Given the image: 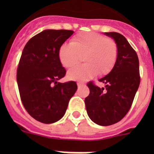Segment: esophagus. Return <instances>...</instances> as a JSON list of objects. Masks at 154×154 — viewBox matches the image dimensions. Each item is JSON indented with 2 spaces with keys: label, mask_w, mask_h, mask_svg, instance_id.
<instances>
[{
  "label": "esophagus",
  "mask_w": 154,
  "mask_h": 154,
  "mask_svg": "<svg viewBox=\"0 0 154 154\" xmlns=\"http://www.w3.org/2000/svg\"><path fill=\"white\" fill-rule=\"evenodd\" d=\"M85 84L84 83H82V82H77V86L78 87H82L84 86Z\"/></svg>",
  "instance_id": "1"
}]
</instances>
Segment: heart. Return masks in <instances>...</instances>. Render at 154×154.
Wrapping results in <instances>:
<instances>
[{
    "instance_id": "b5f03b06",
    "label": "heart",
    "mask_w": 154,
    "mask_h": 154,
    "mask_svg": "<svg viewBox=\"0 0 154 154\" xmlns=\"http://www.w3.org/2000/svg\"><path fill=\"white\" fill-rule=\"evenodd\" d=\"M82 57L85 64L68 72L69 80L85 81L96 73H109L117 60V45L113 40L97 32H82L72 37L70 45H62L58 51L60 62L65 68L77 65Z\"/></svg>"
}]
</instances>
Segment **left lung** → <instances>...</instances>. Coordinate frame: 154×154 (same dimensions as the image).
Instances as JSON below:
<instances>
[{"label": "left lung", "instance_id": "1", "mask_svg": "<svg viewBox=\"0 0 154 154\" xmlns=\"http://www.w3.org/2000/svg\"><path fill=\"white\" fill-rule=\"evenodd\" d=\"M114 40L117 47L114 66L99 82L105 88L92 82L87 84L89 95L85 99L87 113L96 124L102 126L120 122L129 112L140 85L137 54L126 38L118 32H105Z\"/></svg>", "mask_w": 154, "mask_h": 154}]
</instances>
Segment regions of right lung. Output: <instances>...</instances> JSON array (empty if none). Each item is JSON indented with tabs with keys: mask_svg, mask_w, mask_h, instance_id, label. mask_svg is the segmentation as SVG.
<instances>
[{
	"mask_svg": "<svg viewBox=\"0 0 154 154\" xmlns=\"http://www.w3.org/2000/svg\"><path fill=\"white\" fill-rule=\"evenodd\" d=\"M72 33L65 29L42 31L27 42L19 61L17 81L23 105L31 117L45 124L62 118L77 91L75 82H58L66 72L58 51Z\"/></svg>",
	"mask_w": 154,
	"mask_h": 154,
	"instance_id": "obj_1",
	"label": "right lung"
}]
</instances>
